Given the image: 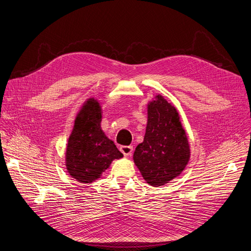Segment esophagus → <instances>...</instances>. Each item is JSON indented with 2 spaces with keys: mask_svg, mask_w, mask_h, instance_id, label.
I'll return each mask as SVG.
<instances>
[{
  "mask_svg": "<svg viewBox=\"0 0 251 251\" xmlns=\"http://www.w3.org/2000/svg\"><path fill=\"white\" fill-rule=\"evenodd\" d=\"M121 152H122L124 154V156H129L132 154V151H133V147L132 146H122L120 148Z\"/></svg>",
  "mask_w": 251,
  "mask_h": 251,
  "instance_id": "esophagus-1",
  "label": "esophagus"
}]
</instances>
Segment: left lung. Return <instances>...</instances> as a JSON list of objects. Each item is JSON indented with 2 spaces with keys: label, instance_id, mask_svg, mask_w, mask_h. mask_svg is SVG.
<instances>
[{
  "label": "left lung",
  "instance_id": "left-lung-1",
  "mask_svg": "<svg viewBox=\"0 0 251 251\" xmlns=\"http://www.w3.org/2000/svg\"><path fill=\"white\" fill-rule=\"evenodd\" d=\"M190 158L189 143L176 107L157 95L148 103L144 142L135 148L133 160L143 178L162 186L184 171Z\"/></svg>",
  "mask_w": 251,
  "mask_h": 251
}]
</instances>
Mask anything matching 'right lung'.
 Here are the masks:
<instances>
[{"instance_id":"add662e5","label":"right lung","mask_w":251,"mask_h":251,"mask_svg":"<svg viewBox=\"0 0 251 251\" xmlns=\"http://www.w3.org/2000/svg\"><path fill=\"white\" fill-rule=\"evenodd\" d=\"M102 109L89 98L76 115L66 149V169L79 183H92L101 177L111 161L123 157L101 129Z\"/></svg>"}]
</instances>
